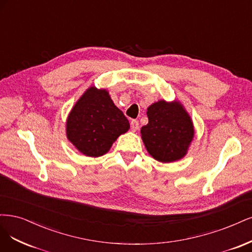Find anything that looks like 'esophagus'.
Segmentation results:
<instances>
[{
    "mask_svg": "<svg viewBox=\"0 0 252 252\" xmlns=\"http://www.w3.org/2000/svg\"><path fill=\"white\" fill-rule=\"evenodd\" d=\"M138 127H139V123H138V120L133 119V120L131 121V128H132V131H134V132L137 131Z\"/></svg>",
    "mask_w": 252,
    "mask_h": 252,
    "instance_id": "esophagus-1",
    "label": "esophagus"
}]
</instances>
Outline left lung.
<instances>
[{
    "instance_id": "8db88e82",
    "label": "left lung",
    "mask_w": 252,
    "mask_h": 252,
    "mask_svg": "<svg viewBox=\"0 0 252 252\" xmlns=\"http://www.w3.org/2000/svg\"><path fill=\"white\" fill-rule=\"evenodd\" d=\"M147 114L149 124L141 127V137L150 155L165 163L184 157L193 126L182 105L160 100L148 108Z\"/></svg>"
}]
</instances>
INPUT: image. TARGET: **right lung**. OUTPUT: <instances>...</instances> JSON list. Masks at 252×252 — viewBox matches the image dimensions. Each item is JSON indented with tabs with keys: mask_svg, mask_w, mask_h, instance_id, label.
<instances>
[{
	"mask_svg": "<svg viewBox=\"0 0 252 252\" xmlns=\"http://www.w3.org/2000/svg\"><path fill=\"white\" fill-rule=\"evenodd\" d=\"M129 124L105 90L91 87L73 107L67 120V137L89 157L107 153Z\"/></svg>",
	"mask_w": 252,
	"mask_h": 252,
	"instance_id": "right-lung-1",
	"label": "right lung"
}]
</instances>
